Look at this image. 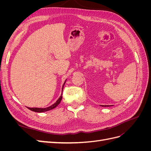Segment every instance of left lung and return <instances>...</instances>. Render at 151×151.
Here are the masks:
<instances>
[{
	"mask_svg": "<svg viewBox=\"0 0 151 151\" xmlns=\"http://www.w3.org/2000/svg\"><path fill=\"white\" fill-rule=\"evenodd\" d=\"M101 106H104V107H106V106H108V105H101Z\"/></svg>",
	"mask_w": 151,
	"mask_h": 151,
	"instance_id": "8db88e82",
	"label": "left lung"
}]
</instances>
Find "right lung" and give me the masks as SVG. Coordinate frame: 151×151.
Here are the masks:
<instances>
[{
  "label": "right lung",
  "mask_w": 151,
  "mask_h": 151,
  "mask_svg": "<svg viewBox=\"0 0 151 151\" xmlns=\"http://www.w3.org/2000/svg\"><path fill=\"white\" fill-rule=\"evenodd\" d=\"M65 82L66 81H65V83H63V85L62 86V91H63V86H64V84H65ZM62 99V94L60 96V97L59 98L57 101L55 103L53 104H52V106H50L49 107H47V108H28L29 109H30V110L33 111H35V112H37V113H42V112H45V111H49V110H51V109H53V108H56L58 105L60 104L61 100Z\"/></svg>",
  "instance_id": "obj_1"
}]
</instances>
